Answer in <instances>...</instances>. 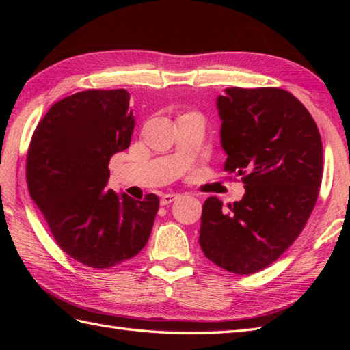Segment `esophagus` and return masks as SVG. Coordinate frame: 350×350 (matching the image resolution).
I'll list each match as a JSON object with an SVG mask.
<instances>
[{
    "label": "esophagus",
    "mask_w": 350,
    "mask_h": 350,
    "mask_svg": "<svg viewBox=\"0 0 350 350\" xmlns=\"http://www.w3.org/2000/svg\"><path fill=\"white\" fill-rule=\"evenodd\" d=\"M177 197H179L177 194H163V196L161 197V204H162V206H168V204L173 203Z\"/></svg>",
    "instance_id": "34e87169"
}]
</instances>
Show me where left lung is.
Returning <instances> with one entry per match:
<instances>
[{
  "label": "left lung",
  "instance_id": "8db88e82",
  "mask_svg": "<svg viewBox=\"0 0 350 350\" xmlns=\"http://www.w3.org/2000/svg\"><path fill=\"white\" fill-rule=\"evenodd\" d=\"M224 171L245 194L203 204L200 247L217 266L250 275L273 263L307 224L322 182V139L307 108L281 88H226L217 98Z\"/></svg>",
  "mask_w": 350,
  "mask_h": 350
}]
</instances>
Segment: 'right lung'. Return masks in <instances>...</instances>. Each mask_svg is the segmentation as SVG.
I'll return each mask as SVG.
<instances>
[{
  "label": "right lung",
  "mask_w": 350,
  "mask_h": 350,
  "mask_svg": "<svg viewBox=\"0 0 350 350\" xmlns=\"http://www.w3.org/2000/svg\"><path fill=\"white\" fill-rule=\"evenodd\" d=\"M129 93L87 90L58 100L37 124L27 156L29 196L60 248L105 269L129 260L150 237L159 198L107 189L111 156L131 144Z\"/></svg>",
  "instance_id": "obj_1"
}]
</instances>
